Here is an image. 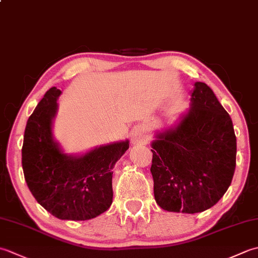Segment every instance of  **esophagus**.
I'll list each match as a JSON object with an SVG mask.
<instances>
[{"label": "esophagus", "instance_id": "34e87169", "mask_svg": "<svg viewBox=\"0 0 258 258\" xmlns=\"http://www.w3.org/2000/svg\"><path fill=\"white\" fill-rule=\"evenodd\" d=\"M131 140L133 144H140L145 140V133L141 127H135L131 134Z\"/></svg>", "mask_w": 258, "mask_h": 258}]
</instances>
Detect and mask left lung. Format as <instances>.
<instances>
[{
  "label": "left lung",
  "mask_w": 258,
  "mask_h": 258,
  "mask_svg": "<svg viewBox=\"0 0 258 258\" xmlns=\"http://www.w3.org/2000/svg\"><path fill=\"white\" fill-rule=\"evenodd\" d=\"M190 96L179 123L152 142L155 201L168 212L211 208L226 193L236 166L231 116L205 83L196 82Z\"/></svg>",
  "instance_id": "left-lung-1"
}]
</instances>
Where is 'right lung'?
<instances>
[{"label":"right lung","instance_id":"add662e5","mask_svg":"<svg viewBox=\"0 0 258 258\" xmlns=\"http://www.w3.org/2000/svg\"><path fill=\"white\" fill-rule=\"evenodd\" d=\"M59 94L56 87L48 90L27 119L22 147L25 182L38 204L53 216L91 220L112 204V169L130 142L98 146L79 156L65 154L52 133Z\"/></svg>","mask_w":258,"mask_h":258}]
</instances>
